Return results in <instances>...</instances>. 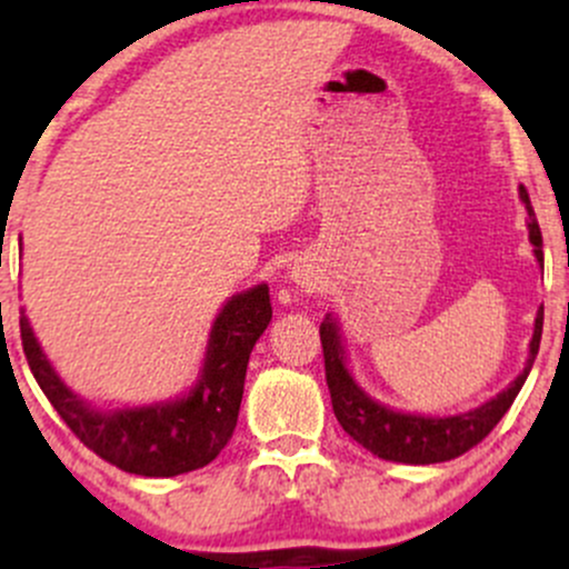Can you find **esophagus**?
Masks as SVG:
<instances>
[{
	"instance_id": "34e87169",
	"label": "esophagus",
	"mask_w": 569,
	"mask_h": 569,
	"mask_svg": "<svg viewBox=\"0 0 569 569\" xmlns=\"http://www.w3.org/2000/svg\"><path fill=\"white\" fill-rule=\"evenodd\" d=\"M293 280H297V283L302 286V289H316V283H318V278L310 276V272H297V276H293Z\"/></svg>"
}]
</instances>
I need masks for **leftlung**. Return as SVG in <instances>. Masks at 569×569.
<instances>
[{
	"instance_id": "8db88e82",
	"label": "left lung",
	"mask_w": 569,
	"mask_h": 569,
	"mask_svg": "<svg viewBox=\"0 0 569 569\" xmlns=\"http://www.w3.org/2000/svg\"><path fill=\"white\" fill-rule=\"evenodd\" d=\"M519 198L525 200L527 213H530L527 230H530L535 259L543 267V234H540L538 219H535V211L530 206V194H527L525 187H519ZM540 335H543V307L535 316L527 367L502 393L489 398L481 407L462 411V415L426 417L385 407V403L375 401L361 385L352 380L348 361H345V345L342 335H339V326L335 318L326 316L321 323V345L331 407H335V415L339 426L345 428V433L361 443L363 449H369L371 455L382 457V460L407 462V466H430V462L455 460V457L473 449L479 441H485L489 430L498 426L502 415L511 409L513 398L519 396L521 385H525L535 363V356H538Z\"/></svg>"
}]
</instances>
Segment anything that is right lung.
<instances>
[{
    "label": "right lung",
    "instance_id": "right-lung-1",
    "mask_svg": "<svg viewBox=\"0 0 569 569\" xmlns=\"http://www.w3.org/2000/svg\"><path fill=\"white\" fill-rule=\"evenodd\" d=\"M272 318L267 283L234 293L213 321L200 380L187 396L152 407L96 409L71 393L39 348L21 312V339L31 375L84 447L136 476H179L208 466L238 426L246 367Z\"/></svg>",
    "mask_w": 569,
    "mask_h": 569
}]
</instances>
